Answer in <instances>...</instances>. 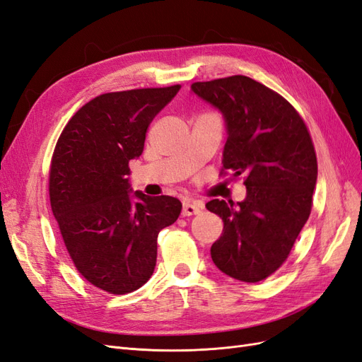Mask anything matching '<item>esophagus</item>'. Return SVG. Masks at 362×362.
<instances>
[{
	"label": "esophagus",
	"instance_id": "34e87169",
	"mask_svg": "<svg viewBox=\"0 0 362 362\" xmlns=\"http://www.w3.org/2000/svg\"><path fill=\"white\" fill-rule=\"evenodd\" d=\"M202 210V205L201 204H196V202H184L182 204V216L187 217V216H194L201 213Z\"/></svg>",
	"mask_w": 362,
	"mask_h": 362
}]
</instances>
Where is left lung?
<instances>
[{
	"instance_id": "obj_1",
	"label": "left lung",
	"mask_w": 362,
	"mask_h": 362,
	"mask_svg": "<svg viewBox=\"0 0 362 362\" xmlns=\"http://www.w3.org/2000/svg\"><path fill=\"white\" fill-rule=\"evenodd\" d=\"M192 90L225 116L221 175H243L246 185L243 202L205 205L223 221L211 258L228 276L262 281L286 262L311 214L317 157L310 131L286 98L249 76L198 81Z\"/></svg>"
}]
</instances>
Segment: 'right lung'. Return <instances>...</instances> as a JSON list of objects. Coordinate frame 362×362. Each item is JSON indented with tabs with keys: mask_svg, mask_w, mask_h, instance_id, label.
<instances>
[{
	"mask_svg": "<svg viewBox=\"0 0 362 362\" xmlns=\"http://www.w3.org/2000/svg\"><path fill=\"white\" fill-rule=\"evenodd\" d=\"M181 89L148 87L103 93L63 128L49 166V202L63 243L87 282L110 294L140 288L154 273L157 237L181 213L172 196L131 194L129 160Z\"/></svg>",
	"mask_w": 362,
	"mask_h": 362,
	"instance_id": "obj_1",
	"label": "right lung"
}]
</instances>
